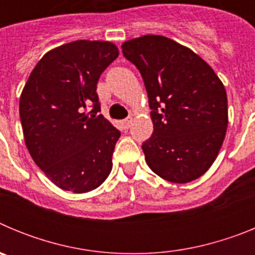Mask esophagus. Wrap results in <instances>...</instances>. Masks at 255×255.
Masks as SVG:
<instances>
[{
	"label": "esophagus",
	"mask_w": 255,
	"mask_h": 255,
	"mask_svg": "<svg viewBox=\"0 0 255 255\" xmlns=\"http://www.w3.org/2000/svg\"><path fill=\"white\" fill-rule=\"evenodd\" d=\"M132 123V117H128V119H125V120L121 121V125H123V129L128 130L130 128V125H131Z\"/></svg>",
	"instance_id": "34e87169"
}]
</instances>
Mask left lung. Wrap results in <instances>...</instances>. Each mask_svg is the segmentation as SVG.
<instances>
[{
  "label": "left lung",
  "mask_w": 255,
  "mask_h": 255,
  "mask_svg": "<svg viewBox=\"0 0 255 255\" xmlns=\"http://www.w3.org/2000/svg\"><path fill=\"white\" fill-rule=\"evenodd\" d=\"M139 70L149 101L153 134L141 144L148 166L170 182L193 181L215 162L227 128V96L197 53L162 35L121 46Z\"/></svg>",
  "instance_id": "1"
}]
</instances>
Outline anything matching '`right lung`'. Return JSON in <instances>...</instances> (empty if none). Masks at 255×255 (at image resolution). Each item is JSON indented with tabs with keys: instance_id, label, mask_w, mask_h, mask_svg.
I'll return each instance as SVG.
<instances>
[{
	"instance_id": "obj_1",
	"label": "right lung",
	"mask_w": 255,
	"mask_h": 255,
	"mask_svg": "<svg viewBox=\"0 0 255 255\" xmlns=\"http://www.w3.org/2000/svg\"><path fill=\"white\" fill-rule=\"evenodd\" d=\"M119 56L110 42L75 40L52 49L31 71L20 97L26 148L58 188L87 193L107 179L121 132L106 120L100 76ZM87 108L92 110L88 114Z\"/></svg>"
}]
</instances>
